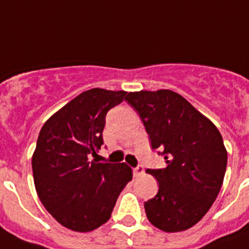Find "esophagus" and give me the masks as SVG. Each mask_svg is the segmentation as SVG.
<instances>
[{"label": "esophagus", "mask_w": 249, "mask_h": 249, "mask_svg": "<svg viewBox=\"0 0 249 249\" xmlns=\"http://www.w3.org/2000/svg\"><path fill=\"white\" fill-rule=\"evenodd\" d=\"M133 173H134V176H135V177L142 176V173H144V168H142V165L137 166V168H134V169H133Z\"/></svg>", "instance_id": "34e87169"}]
</instances>
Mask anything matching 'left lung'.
<instances>
[{"label": "left lung", "instance_id": "obj_1", "mask_svg": "<svg viewBox=\"0 0 249 249\" xmlns=\"http://www.w3.org/2000/svg\"><path fill=\"white\" fill-rule=\"evenodd\" d=\"M125 100L139 112L151 148L161 150L164 169L146 173L159 181L144 203L149 222L164 232H181L205 215L219 193L227 168L223 138L213 123L172 90L129 92Z\"/></svg>", "mask_w": 249, "mask_h": 249}]
</instances>
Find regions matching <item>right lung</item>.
Segmentation results:
<instances>
[{"label":"right lung","instance_id":"obj_1","mask_svg":"<svg viewBox=\"0 0 249 249\" xmlns=\"http://www.w3.org/2000/svg\"><path fill=\"white\" fill-rule=\"evenodd\" d=\"M126 91L90 89L47 119L32 154L35 188L61 226L91 232L111 217L119 194L133 179L125 163L90 160L103 145L105 115Z\"/></svg>","mask_w":249,"mask_h":249}]
</instances>
